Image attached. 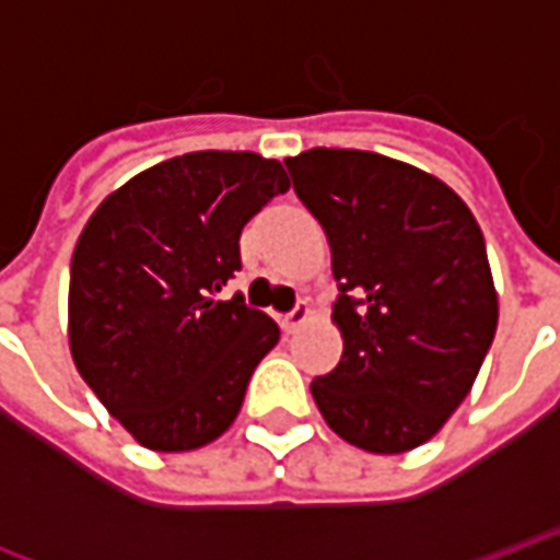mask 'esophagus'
<instances>
[{
    "label": "esophagus",
    "mask_w": 560,
    "mask_h": 560,
    "mask_svg": "<svg viewBox=\"0 0 560 560\" xmlns=\"http://www.w3.org/2000/svg\"><path fill=\"white\" fill-rule=\"evenodd\" d=\"M305 320H308V305L296 303L288 315H281V329H284V332H296Z\"/></svg>",
    "instance_id": "1"
}]
</instances>
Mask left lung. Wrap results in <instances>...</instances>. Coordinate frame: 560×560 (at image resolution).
Listing matches in <instances>:
<instances>
[{"mask_svg": "<svg viewBox=\"0 0 560 560\" xmlns=\"http://www.w3.org/2000/svg\"><path fill=\"white\" fill-rule=\"evenodd\" d=\"M327 231L341 363L312 381L329 429L369 453L425 444L470 393L498 327L486 240L462 197L405 161L317 147L284 159Z\"/></svg>", "mask_w": 560, "mask_h": 560, "instance_id": "obj_1", "label": "left lung"}]
</instances>
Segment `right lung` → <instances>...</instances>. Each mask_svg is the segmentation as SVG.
Wrapping results in <instances>:
<instances>
[{"label": "right lung", "instance_id": "1", "mask_svg": "<svg viewBox=\"0 0 560 560\" xmlns=\"http://www.w3.org/2000/svg\"><path fill=\"white\" fill-rule=\"evenodd\" d=\"M291 188L255 152H188L128 179L95 209L71 257L68 339L80 377L159 453L215 441L243 408L276 320L243 293L240 236Z\"/></svg>", "mask_w": 560, "mask_h": 560}]
</instances>
